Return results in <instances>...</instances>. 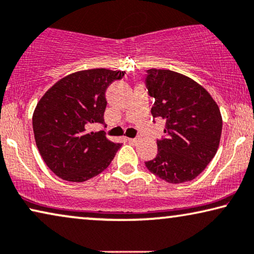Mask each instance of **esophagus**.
<instances>
[{
  "label": "esophagus",
  "instance_id": "34e87169",
  "mask_svg": "<svg viewBox=\"0 0 254 254\" xmlns=\"http://www.w3.org/2000/svg\"><path fill=\"white\" fill-rule=\"evenodd\" d=\"M127 140H128V142H130V144H132V145H137L138 142H139V139H137V138H128Z\"/></svg>",
  "mask_w": 254,
  "mask_h": 254
}]
</instances>
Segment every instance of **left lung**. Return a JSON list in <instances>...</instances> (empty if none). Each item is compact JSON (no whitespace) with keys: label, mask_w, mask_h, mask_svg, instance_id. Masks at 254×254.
Segmentation results:
<instances>
[{"label":"left lung","mask_w":254,"mask_h":254,"mask_svg":"<svg viewBox=\"0 0 254 254\" xmlns=\"http://www.w3.org/2000/svg\"><path fill=\"white\" fill-rule=\"evenodd\" d=\"M147 73L146 87L155 99L151 113L166 122V138L156 141L158 154L146 167L171 184L194 180L219 148V106L201 85L184 74L154 67Z\"/></svg>","instance_id":"left-lung-1"}]
</instances>
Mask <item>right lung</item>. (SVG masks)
<instances>
[{
    "instance_id": "1",
    "label": "right lung",
    "mask_w": 254,
    "mask_h": 254,
    "mask_svg": "<svg viewBox=\"0 0 254 254\" xmlns=\"http://www.w3.org/2000/svg\"><path fill=\"white\" fill-rule=\"evenodd\" d=\"M124 73L102 67L77 71L55 83L38 102L32 119L35 144L56 176L85 182L113 161L121 144L90 127L105 123L106 90Z\"/></svg>"
}]
</instances>
